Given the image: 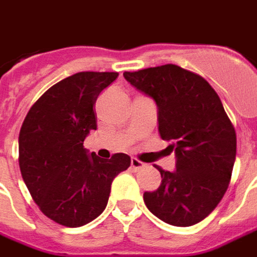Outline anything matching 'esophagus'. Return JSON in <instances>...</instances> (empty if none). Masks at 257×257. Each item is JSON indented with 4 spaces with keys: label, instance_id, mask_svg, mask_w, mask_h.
<instances>
[{
    "label": "esophagus",
    "instance_id": "1",
    "mask_svg": "<svg viewBox=\"0 0 257 257\" xmlns=\"http://www.w3.org/2000/svg\"><path fill=\"white\" fill-rule=\"evenodd\" d=\"M131 167H132V169H134V171H139V169H142V168L146 167V164H143L142 161H139L138 158H132V160H131Z\"/></svg>",
    "mask_w": 257,
    "mask_h": 257
}]
</instances>
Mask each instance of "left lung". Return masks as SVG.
<instances>
[{
	"instance_id": "8db88e82",
	"label": "left lung",
	"mask_w": 257,
	"mask_h": 257,
	"mask_svg": "<svg viewBox=\"0 0 257 257\" xmlns=\"http://www.w3.org/2000/svg\"><path fill=\"white\" fill-rule=\"evenodd\" d=\"M123 77L156 100L160 136L176 154V171L157 167L161 184L143 194L146 206L172 226L204 220L226 193L237 153L235 129L220 97L206 79L176 64Z\"/></svg>"
}]
</instances>
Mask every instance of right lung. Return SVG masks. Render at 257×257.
Returning <instances> with one entry per match:
<instances>
[{
  "label": "right lung",
  "instance_id": "obj_1",
  "mask_svg": "<svg viewBox=\"0 0 257 257\" xmlns=\"http://www.w3.org/2000/svg\"><path fill=\"white\" fill-rule=\"evenodd\" d=\"M118 73L82 71L51 86L27 112L19 134V167L31 197L51 220L66 227L89 223L104 210L114 178L131 157L101 160L84 149L97 128L95 104Z\"/></svg>",
  "mask_w": 257,
  "mask_h": 257
}]
</instances>
